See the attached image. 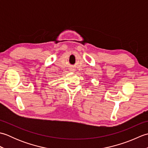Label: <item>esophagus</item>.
Instances as JSON below:
<instances>
[{"mask_svg":"<svg viewBox=\"0 0 148 148\" xmlns=\"http://www.w3.org/2000/svg\"><path fill=\"white\" fill-rule=\"evenodd\" d=\"M70 71H71V72H74L75 71V69H74V68H71V69H70Z\"/></svg>","mask_w":148,"mask_h":148,"instance_id":"34e87169","label":"esophagus"}]
</instances>
